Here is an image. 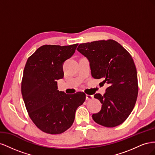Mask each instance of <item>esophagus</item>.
<instances>
[{
	"mask_svg": "<svg viewBox=\"0 0 155 155\" xmlns=\"http://www.w3.org/2000/svg\"><path fill=\"white\" fill-rule=\"evenodd\" d=\"M93 98H94L93 95H88V94L86 95V100H91L93 99Z\"/></svg>",
	"mask_w": 155,
	"mask_h": 155,
	"instance_id": "1",
	"label": "esophagus"
}]
</instances>
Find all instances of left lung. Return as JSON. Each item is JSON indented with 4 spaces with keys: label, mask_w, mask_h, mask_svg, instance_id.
I'll return each mask as SVG.
<instances>
[{
    "label": "left lung",
    "mask_w": 155,
    "mask_h": 155,
    "mask_svg": "<svg viewBox=\"0 0 155 155\" xmlns=\"http://www.w3.org/2000/svg\"><path fill=\"white\" fill-rule=\"evenodd\" d=\"M77 50L90 61L92 76L109 85L104 95H94L102 107L92 114L94 121L106 127L124 123L134 109L138 93L137 68L130 54L112 39L82 43Z\"/></svg>",
    "instance_id": "1"
}]
</instances>
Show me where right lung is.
Wrapping results in <instances>:
<instances>
[{
    "label": "right lung",
    "instance_id": "add662e5",
    "mask_svg": "<svg viewBox=\"0 0 155 155\" xmlns=\"http://www.w3.org/2000/svg\"><path fill=\"white\" fill-rule=\"evenodd\" d=\"M78 45H43L27 60L22 96L30 119L44 133L58 134L68 129L78 107L85 101L83 92L67 94L58 90L57 80L64 76L63 64L72 57Z\"/></svg>",
    "mask_w": 155,
    "mask_h": 155
}]
</instances>
